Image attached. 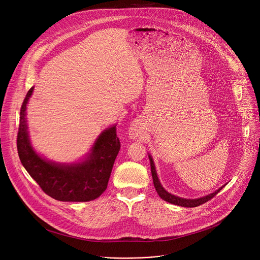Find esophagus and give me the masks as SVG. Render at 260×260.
Here are the masks:
<instances>
[{
	"mask_svg": "<svg viewBox=\"0 0 260 260\" xmlns=\"http://www.w3.org/2000/svg\"><path fill=\"white\" fill-rule=\"evenodd\" d=\"M141 135V128L138 124H133L131 125L129 129H128V136L131 139H136L137 137H139Z\"/></svg>",
	"mask_w": 260,
	"mask_h": 260,
	"instance_id": "esophagus-1",
	"label": "esophagus"
}]
</instances>
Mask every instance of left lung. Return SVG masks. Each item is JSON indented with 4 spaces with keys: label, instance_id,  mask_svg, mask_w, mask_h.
Instances as JSON below:
<instances>
[{
    "label": "left lung",
    "instance_id": "8db88e82",
    "mask_svg": "<svg viewBox=\"0 0 260 260\" xmlns=\"http://www.w3.org/2000/svg\"><path fill=\"white\" fill-rule=\"evenodd\" d=\"M148 157H149V160H150V168H151V175H152V179H153V184H154V187L155 190L158 194V196L165 200L167 201L169 203H172V204H175V205H178V206H182V207H196V206H199L205 202H207L208 200H210L212 197H215L221 190L223 188V186H221L220 188H218L217 191L212 192L211 194H208L206 196H203V197H200V198H196V199H186V198H181V197H178V196H175L169 192H167L165 188L162 187L158 177H157V173H156V170H155V166H154V161L152 159V156L148 153Z\"/></svg>",
    "mask_w": 260,
    "mask_h": 260
}]
</instances>
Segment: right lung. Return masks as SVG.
Wrapping results in <instances>:
<instances>
[{
	"label": "right lung",
	"instance_id": "1",
	"mask_svg": "<svg viewBox=\"0 0 260 260\" xmlns=\"http://www.w3.org/2000/svg\"><path fill=\"white\" fill-rule=\"evenodd\" d=\"M32 87L20 109L17 134L19 159L42 191L64 202H87L99 198L108 186L115 158L120 150L116 124L106 128L96 138L89 152L74 162H57L42 157L31 144L27 123V105Z\"/></svg>",
	"mask_w": 260,
	"mask_h": 260
}]
</instances>
